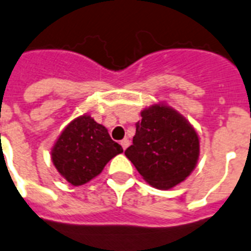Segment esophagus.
<instances>
[{
  "label": "esophagus",
  "mask_w": 251,
  "mask_h": 251,
  "mask_svg": "<svg viewBox=\"0 0 251 251\" xmlns=\"http://www.w3.org/2000/svg\"><path fill=\"white\" fill-rule=\"evenodd\" d=\"M121 147H123V149L124 150H126V148L128 147V145H130V141L127 140V139H124V140H121Z\"/></svg>",
  "instance_id": "34e87169"
}]
</instances>
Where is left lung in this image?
Masks as SVG:
<instances>
[{
  "label": "left lung",
  "instance_id": "obj_1",
  "mask_svg": "<svg viewBox=\"0 0 251 251\" xmlns=\"http://www.w3.org/2000/svg\"><path fill=\"white\" fill-rule=\"evenodd\" d=\"M140 115L132 145L125 155L150 186L173 188L197 165V131L186 117L165 103L151 104Z\"/></svg>",
  "mask_w": 251,
  "mask_h": 251
}]
</instances>
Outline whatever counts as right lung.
Masks as SVG:
<instances>
[{
	"label": "right lung",
	"mask_w": 251,
	"mask_h": 251,
	"mask_svg": "<svg viewBox=\"0 0 251 251\" xmlns=\"http://www.w3.org/2000/svg\"><path fill=\"white\" fill-rule=\"evenodd\" d=\"M121 145L112 140L107 128L89 115L74 119L65 126L51 149V160L59 174L72 186H82L97 177Z\"/></svg>",
	"instance_id": "1"
}]
</instances>
